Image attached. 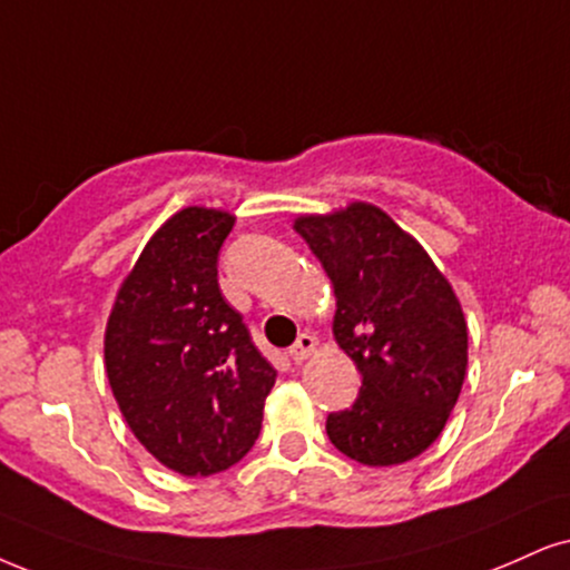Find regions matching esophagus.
Listing matches in <instances>:
<instances>
[{
    "label": "esophagus",
    "instance_id": "34e87169",
    "mask_svg": "<svg viewBox=\"0 0 570 570\" xmlns=\"http://www.w3.org/2000/svg\"><path fill=\"white\" fill-rule=\"evenodd\" d=\"M314 348H317V341H314V335L301 333L298 338H296V343H293V346L287 348V354H291L293 362H304Z\"/></svg>",
    "mask_w": 570,
    "mask_h": 570
}]
</instances>
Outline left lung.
<instances>
[{
  "mask_svg": "<svg viewBox=\"0 0 570 570\" xmlns=\"http://www.w3.org/2000/svg\"><path fill=\"white\" fill-rule=\"evenodd\" d=\"M304 237L333 283V333L362 389L327 414L335 449L362 465L412 460L439 439L468 367V325L452 285L406 232L367 203L301 216Z\"/></svg>",
  "mask_w": 570,
  "mask_h": 570,
  "instance_id": "left-lung-1",
  "label": "left lung"
}]
</instances>
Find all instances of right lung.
<instances>
[{"mask_svg": "<svg viewBox=\"0 0 570 570\" xmlns=\"http://www.w3.org/2000/svg\"><path fill=\"white\" fill-rule=\"evenodd\" d=\"M235 219L185 208L145 245L105 333V367L126 423L181 475L222 473L262 431L277 370L219 291Z\"/></svg>", "mask_w": 570, "mask_h": 570, "instance_id": "1", "label": "right lung"}]
</instances>
